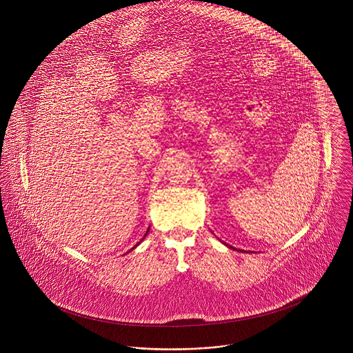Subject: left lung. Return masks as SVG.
Masks as SVG:
<instances>
[{"mask_svg":"<svg viewBox=\"0 0 353 353\" xmlns=\"http://www.w3.org/2000/svg\"><path fill=\"white\" fill-rule=\"evenodd\" d=\"M230 248H231V246H230Z\"/></svg>","mask_w":353,"mask_h":353,"instance_id":"obj_1","label":"left lung"}]
</instances>
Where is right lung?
I'll list each match as a JSON object with an SVG mask.
<instances>
[{
	"mask_svg": "<svg viewBox=\"0 0 353 353\" xmlns=\"http://www.w3.org/2000/svg\"><path fill=\"white\" fill-rule=\"evenodd\" d=\"M148 231H150V230H148ZM148 231H147V234H148ZM147 234H145V235H147ZM139 245H140V243H137V245H136V246H139ZM133 249H134V248H133Z\"/></svg>",
	"mask_w": 353,
	"mask_h": 353,
	"instance_id": "1",
	"label": "right lung"
}]
</instances>
